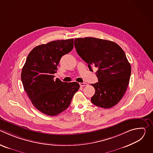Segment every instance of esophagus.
<instances>
[{"mask_svg":"<svg viewBox=\"0 0 153 153\" xmlns=\"http://www.w3.org/2000/svg\"><path fill=\"white\" fill-rule=\"evenodd\" d=\"M79 84H80V85L81 86H87V85H88V83H85V82L79 83Z\"/></svg>","mask_w":153,"mask_h":153,"instance_id":"34e87169","label":"esophagus"}]
</instances>
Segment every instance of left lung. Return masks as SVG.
<instances>
[{
	"instance_id": "8db88e82",
	"label": "left lung",
	"mask_w": 153,
	"mask_h": 153,
	"mask_svg": "<svg viewBox=\"0 0 153 153\" xmlns=\"http://www.w3.org/2000/svg\"><path fill=\"white\" fill-rule=\"evenodd\" d=\"M74 47L90 71L97 68L98 82L91 84L96 91L91 102L103 108L117 104L126 92L131 71L123 50L114 42L94 37L75 39Z\"/></svg>"
}]
</instances>
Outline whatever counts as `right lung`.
Masks as SVG:
<instances>
[{"label":"right lung","mask_w":153,"mask_h":153,"mask_svg":"<svg viewBox=\"0 0 153 153\" xmlns=\"http://www.w3.org/2000/svg\"><path fill=\"white\" fill-rule=\"evenodd\" d=\"M73 42L59 40L36 47L22 70L21 80L32 104L46 115L57 116L66 110L80 88L76 82L54 79L61 57L73 50Z\"/></svg>","instance_id":"add662e5"}]
</instances>
